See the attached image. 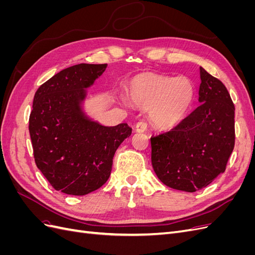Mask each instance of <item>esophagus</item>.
Listing matches in <instances>:
<instances>
[{
	"mask_svg": "<svg viewBox=\"0 0 255 255\" xmlns=\"http://www.w3.org/2000/svg\"><path fill=\"white\" fill-rule=\"evenodd\" d=\"M146 128H148V125H146L145 121H139V122H137L135 129H136V132H144Z\"/></svg>",
	"mask_w": 255,
	"mask_h": 255,
	"instance_id": "esophagus-1",
	"label": "esophagus"
}]
</instances>
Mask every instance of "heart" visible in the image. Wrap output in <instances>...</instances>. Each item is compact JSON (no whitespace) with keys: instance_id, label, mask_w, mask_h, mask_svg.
I'll return each mask as SVG.
<instances>
[{"instance_id":"heart-1","label":"heart","mask_w":255,"mask_h":255,"mask_svg":"<svg viewBox=\"0 0 255 255\" xmlns=\"http://www.w3.org/2000/svg\"><path fill=\"white\" fill-rule=\"evenodd\" d=\"M128 97L135 105L146 107L152 125L159 129H170L186 117L195 100V86L186 76H168L142 72L130 78ZM127 96H120L122 103L128 104Z\"/></svg>"}]
</instances>
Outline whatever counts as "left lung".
Listing matches in <instances>:
<instances>
[{"mask_svg":"<svg viewBox=\"0 0 255 255\" xmlns=\"http://www.w3.org/2000/svg\"><path fill=\"white\" fill-rule=\"evenodd\" d=\"M200 105L179 126L151 137L154 171L166 186L195 192L226 170L235 143V107L228 89L200 67Z\"/></svg>","mask_w":255,"mask_h":255,"instance_id":"1","label":"left lung"}]
</instances>
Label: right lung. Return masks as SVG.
<instances>
[{
	"label": "right lung",
	"mask_w": 255,
	"mask_h": 255,
	"mask_svg": "<svg viewBox=\"0 0 255 255\" xmlns=\"http://www.w3.org/2000/svg\"><path fill=\"white\" fill-rule=\"evenodd\" d=\"M107 64H79L38 88L29 115L35 163L54 189L72 196L95 191L109 180L113 158L132 134L127 123L105 127L84 111L87 88Z\"/></svg>",
	"instance_id": "add662e5"
}]
</instances>
